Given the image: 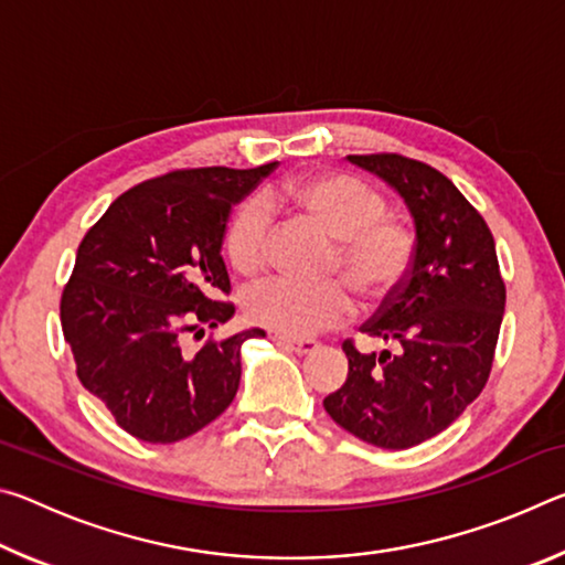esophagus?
<instances>
[{
	"label": "esophagus",
	"mask_w": 565,
	"mask_h": 565,
	"mask_svg": "<svg viewBox=\"0 0 565 565\" xmlns=\"http://www.w3.org/2000/svg\"><path fill=\"white\" fill-rule=\"evenodd\" d=\"M276 343H279V347H286V349H291V351H296V353H311L313 349L319 347L317 341L313 339H301V341H296V339H286V337H276Z\"/></svg>",
	"instance_id": "obj_1"
}]
</instances>
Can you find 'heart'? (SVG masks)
Returning <instances> with one entry per match:
<instances>
[{
  "label": "heart",
  "instance_id": "b5f03b06",
  "mask_svg": "<svg viewBox=\"0 0 565 565\" xmlns=\"http://www.w3.org/2000/svg\"><path fill=\"white\" fill-rule=\"evenodd\" d=\"M246 199L226 226L228 264L242 276H256L269 264L271 212L289 206L337 236L331 269L343 274L363 301L374 303L404 281L414 262L416 234L404 218L386 214V199L351 174H313L289 179ZM246 319L289 339H306L339 327L353 313V296L341 279L301 284L269 279L254 286L244 299Z\"/></svg>",
  "mask_w": 565,
  "mask_h": 565
}]
</instances>
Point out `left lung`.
Segmentation results:
<instances>
[{"instance_id":"8db88e82","label":"left lung","mask_w":565,"mask_h":565,"mask_svg":"<svg viewBox=\"0 0 565 565\" xmlns=\"http://www.w3.org/2000/svg\"><path fill=\"white\" fill-rule=\"evenodd\" d=\"M349 161L398 191L414 216L416 252L406 279L361 327L394 351L376 356L343 341L349 376L323 408L361 441L401 451L441 434L483 391L505 284L491 228L451 179L401 154Z\"/></svg>"}]
</instances>
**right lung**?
<instances>
[{"label": "right lung", "mask_w": 565, "mask_h": 565, "mask_svg": "<svg viewBox=\"0 0 565 565\" xmlns=\"http://www.w3.org/2000/svg\"><path fill=\"white\" fill-rule=\"evenodd\" d=\"M256 169H181L141 181L82 238L62 294V331L76 376L114 420L147 444H177L232 404L242 343L262 329L209 339L181 333L234 317L222 244L234 204L271 174ZM204 333V329H202Z\"/></svg>", "instance_id": "add662e5"}]
</instances>
